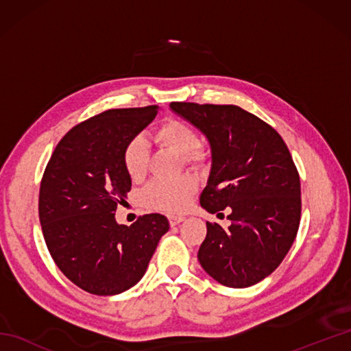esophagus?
I'll list each match as a JSON object with an SVG mask.
<instances>
[{
    "instance_id": "esophagus-1",
    "label": "esophagus",
    "mask_w": 351,
    "mask_h": 351,
    "mask_svg": "<svg viewBox=\"0 0 351 351\" xmlns=\"http://www.w3.org/2000/svg\"><path fill=\"white\" fill-rule=\"evenodd\" d=\"M185 220V217H182V215H169V223H170V226H176V225H180L181 221H184Z\"/></svg>"
}]
</instances>
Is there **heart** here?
<instances>
[{
  "label": "heart",
  "mask_w": 351,
  "mask_h": 351,
  "mask_svg": "<svg viewBox=\"0 0 351 351\" xmlns=\"http://www.w3.org/2000/svg\"><path fill=\"white\" fill-rule=\"evenodd\" d=\"M154 137L162 147L191 164H200L205 160V152L200 147V138L195 126L180 119H166L155 130ZM146 160L145 138H131L122 151V162L132 181H138L145 176ZM196 190L197 182L191 176H181L176 180H155L145 189L143 202L149 210L171 214L182 213L189 208Z\"/></svg>",
  "instance_id": "b5f03b06"
}]
</instances>
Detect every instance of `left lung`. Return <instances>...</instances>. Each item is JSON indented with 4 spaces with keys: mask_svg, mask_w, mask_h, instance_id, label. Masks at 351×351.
<instances>
[{
    "mask_svg": "<svg viewBox=\"0 0 351 351\" xmlns=\"http://www.w3.org/2000/svg\"><path fill=\"white\" fill-rule=\"evenodd\" d=\"M170 107L211 145L213 166L200 205L217 217L230 211L228 228L206 221L199 263L221 285H255L280 265L300 225V176L288 146L273 126L237 106Z\"/></svg>",
    "mask_w": 351,
    "mask_h": 351,
    "instance_id": "obj_1",
    "label": "left lung"
}]
</instances>
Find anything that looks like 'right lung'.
I'll list each match as a JSON object with an SVG mask.
<instances>
[{"label":"right lung","instance_id":"obj_1","mask_svg":"<svg viewBox=\"0 0 351 351\" xmlns=\"http://www.w3.org/2000/svg\"><path fill=\"white\" fill-rule=\"evenodd\" d=\"M158 107L107 110L73 126L43 171L39 219L56 265L95 295L121 294L143 278L160 238L161 214L117 225L114 213L131 190L122 151L154 121Z\"/></svg>","mask_w":351,"mask_h":351}]
</instances>
